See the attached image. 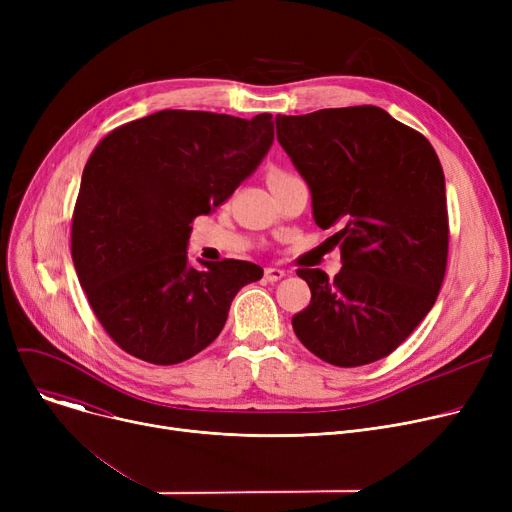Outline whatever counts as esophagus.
Here are the masks:
<instances>
[{
  "mask_svg": "<svg viewBox=\"0 0 512 512\" xmlns=\"http://www.w3.org/2000/svg\"><path fill=\"white\" fill-rule=\"evenodd\" d=\"M286 276V272L284 270H280V267H265V280L267 282H278V280H282Z\"/></svg>",
  "mask_w": 512,
  "mask_h": 512,
  "instance_id": "esophagus-1",
  "label": "esophagus"
}]
</instances>
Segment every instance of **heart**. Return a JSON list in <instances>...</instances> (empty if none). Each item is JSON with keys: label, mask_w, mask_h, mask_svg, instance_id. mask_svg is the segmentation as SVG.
<instances>
[{"label": "heart", "mask_w": 512, "mask_h": 512, "mask_svg": "<svg viewBox=\"0 0 512 512\" xmlns=\"http://www.w3.org/2000/svg\"><path fill=\"white\" fill-rule=\"evenodd\" d=\"M280 174H286V172H280V170H274L270 176H280Z\"/></svg>", "instance_id": "obj_1"}]
</instances>
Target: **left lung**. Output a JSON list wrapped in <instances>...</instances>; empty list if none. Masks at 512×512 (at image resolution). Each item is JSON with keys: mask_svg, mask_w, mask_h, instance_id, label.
I'll use <instances>...</instances> for the list:
<instances>
[{"mask_svg": "<svg viewBox=\"0 0 512 512\" xmlns=\"http://www.w3.org/2000/svg\"><path fill=\"white\" fill-rule=\"evenodd\" d=\"M278 141L311 191L319 228L338 226L342 270H299L311 303L292 330L321 361L390 355L434 307L448 257L440 159L417 130L375 105L276 116Z\"/></svg>", "mask_w": 512, "mask_h": 512, "instance_id": "left-lung-1", "label": "left lung"}]
</instances>
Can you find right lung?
Instances as JSON below:
<instances>
[{
	"label": "right lung",
	"instance_id": "right-lung-1",
	"mask_svg": "<svg viewBox=\"0 0 512 512\" xmlns=\"http://www.w3.org/2000/svg\"><path fill=\"white\" fill-rule=\"evenodd\" d=\"M274 143L272 114L251 120L161 110L95 147L72 215V259L105 332L128 355L176 365L220 336L251 261L188 263L191 222L222 205Z\"/></svg>",
	"mask_w": 512,
	"mask_h": 512
}]
</instances>
